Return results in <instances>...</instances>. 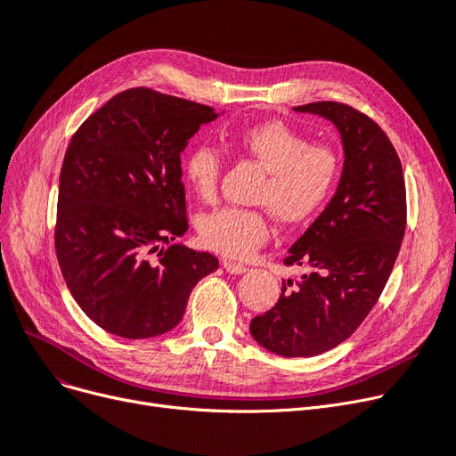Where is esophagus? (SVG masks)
<instances>
[{
	"instance_id": "34e87169",
	"label": "esophagus",
	"mask_w": 456,
	"mask_h": 456,
	"mask_svg": "<svg viewBox=\"0 0 456 456\" xmlns=\"http://www.w3.org/2000/svg\"><path fill=\"white\" fill-rule=\"evenodd\" d=\"M222 265H224V268H225L229 273H234V275H240V273H246V272H248V268H246L244 265L232 263V261H227V259H225Z\"/></svg>"
}]
</instances>
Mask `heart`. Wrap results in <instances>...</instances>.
Masks as SVG:
<instances>
[{
  "mask_svg": "<svg viewBox=\"0 0 456 456\" xmlns=\"http://www.w3.org/2000/svg\"><path fill=\"white\" fill-rule=\"evenodd\" d=\"M229 142L266 171L255 201L268 207L280 222H307L331 195L339 173L338 156L324 145H309L292 126L281 121L256 123L231 134ZM220 171V152L208 145L193 147L184 160L186 183L203 201L216 197ZM268 232L263 210L232 207L205 216L200 225L203 244L231 259L251 255L266 242Z\"/></svg>",
  "mask_w": 456,
  "mask_h": 456,
  "instance_id": "b5f03b06",
  "label": "heart"
}]
</instances>
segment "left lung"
Wrapping results in <instances>:
<instances>
[{
    "label": "left lung",
    "instance_id": "obj_1",
    "mask_svg": "<svg viewBox=\"0 0 456 456\" xmlns=\"http://www.w3.org/2000/svg\"><path fill=\"white\" fill-rule=\"evenodd\" d=\"M294 111L338 128L343 173L328 207L285 259L307 273L283 281L280 300L255 316L249 331L277 355L309 358L348 339L380 298L406 229V188L399 156L372 118L339 102Z\"/></svg>",
    "mask_w": 456,
    "mask_h": 456
}]
</instances>
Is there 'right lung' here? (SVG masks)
Listing matches in <instances>:
<instances>
[{
  "label": "right lung",
  "mask_w": 456,
  "mask_h": 456,
  "mask_svg": "<svg viewBox=\"0 0 456 456\" xmlns=\"http://www.w3.org/2000/svg\"><path fill=\"white\" fill-rule=\"evenodd\" d=\"M217 115L134 87L72 135L59 175L57 261L76 304L118 338L173 330L191 289L217 270L214 255L173 244L188 231L181 152Z\"/></svg>",
  "instance_id": "add662e5"
}]
</instances>
